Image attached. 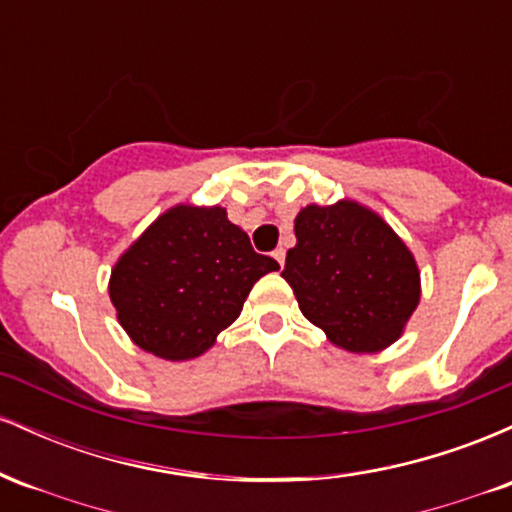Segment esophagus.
<instances>
[{
	"mask_svg": "<svg viewBox=\"0 0 512 512\" xmlns=\"http://www.w3.org/2000/svg\"><path fill=\"white\" fill-rule=\"evenodd\" d=\"M272 257H274V260H276V262H279V267H281V269H284V262H286V250H284V248L274 250V252H272Z\"/></svg>",
	"mask_w": 512,
	"mask_h": 512,
	"instance_id": "1",
	"label": "esophagus"
}]
</instances>
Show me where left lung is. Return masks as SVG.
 I'll use <instances>...</instances> for the list:
<instances>
[{
    "mask_svg": "<svg viewBox=\"0 0 512 512\" xmlns=\"http://www.w3.org/2000/svg\"><path fill=\"white\" fill-rule=\"evenodd\" d=\"M281 276L298 308L339 349L380 354L407 330L421 301L414 252L378 211L356 199L308 204Z\"/></svg>",
    "mask_w": 512,
    "mask_h": 512,
    "instance_id": "left-lung-1",
    "label": "left lung"
}]
</instances>
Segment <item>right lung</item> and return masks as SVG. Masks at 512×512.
<instances>
[{"instance_id": "1", "label": "right lung", "mask_w": 512, "mask_h": 512, "mask_svg": "<svg viewBox=\"0 0 512 512\" xmlns=\"http://www.w3.org/2000/svg\"><path fill=\"white\" fill-rule=\"evenodd\" d=\"M276 269L219 204L182 202L117 257L108 293L117 322L139 349L192 361L238 320L255 281Z\"/></svg>"}]
</instances>
